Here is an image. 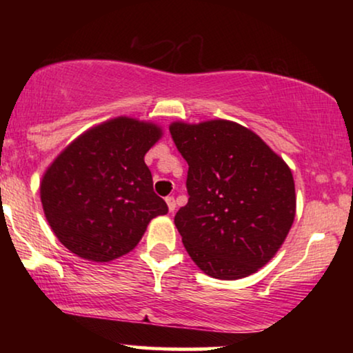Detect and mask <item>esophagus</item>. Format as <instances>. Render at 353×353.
I'll use <instances>...</instances> for the list:
<instances>
[{
  "instance_id": "1",
  "label": "esophagus",
  "mask_w": 353,
  "mask_h": 353,
  "mask_svg": "<svg viewBox=\"0 0 353 353\" xmlns=\"http://www.w3.org/2000/svg\"><path fill=\"white\" fill-rule=\"evenodd\" d=\"M165 202H167V205H168V212H175V207H176V204H175V197H173V196H167V197H165Z\"/></svg>"
}]
</instances>
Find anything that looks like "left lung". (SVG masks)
Segmentation results:
<instances>
[{
  "label": "left lung",
  "mask_w": 353,
  "mask_h": 353,
  "mask_svg": "<svg viewBox=\"0 0 353 353\" xmlns=\"http://www.w3.org/2000/svg\"><path fill=\"white\" fill-rule=\"evenodd\" d=\"M170 134L190 165V199L175 215L190 257L216 279L255 273L296 216L291 168L259 134L230 120L173 122Z\"/></svg>",
  "instance_id": "obj_1"
}]
</instances>
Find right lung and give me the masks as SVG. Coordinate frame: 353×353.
Wrapping results in <instances>:
<instances>
[{
	"instance_id": "1",
	"label": "right lung",
	"mask_w": 353,
	"mask_h": 353,
	"mask_svg": "<svg viewBox=\"0 0 353 353\" xmlns=\"http://www.w3.org/2000/svg\"><path fill=\"white\" fill-rule=\"evenodd\" d=\"M161 137L157 125L117 117L80 134L48 167L43 210L70 252L110 262L134 249L154 216L167 214L144 163Z\"/></svg>"
}]
</instances>
